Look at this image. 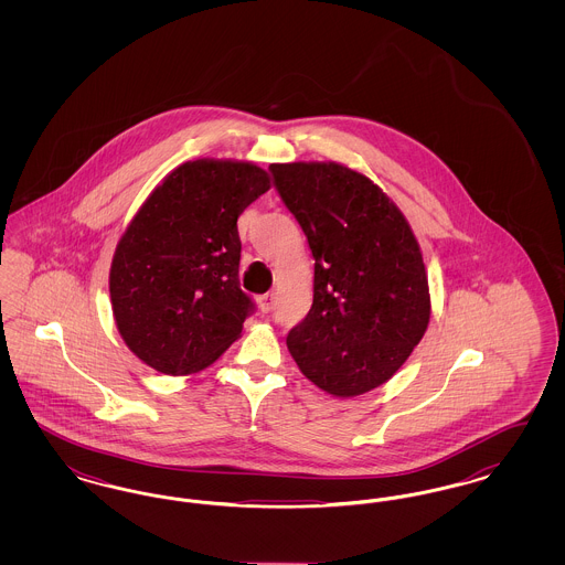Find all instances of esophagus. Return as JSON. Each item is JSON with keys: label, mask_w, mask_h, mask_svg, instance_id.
I'll return each instance as SVG.
<instances>
[{"label": "esophagus", "mask_w": 565, "mask_h": 565, "mask_svg": "<svg viewBox=\"0 0 565 565\" xmlns=\"http://www.w3.org/2000/svg\"><path fill=\"white\" fill-rule=\"evenodd\" d=\"M273 305H275V295H273V292L258 298V307H260L263 313H269L270 309H273Z\"/></svg>", "instance_id": "obj_1"}]
</instances>
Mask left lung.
<instances>
[{"label":"left lung","mask_w":565,"mask_h":565,"mask_svg":"<svg viewBox=\"0 0 565 565\" xmlns=\"http://www.w3.org/2000/svg\"><path fill=\"white\" fill-rule=\"evenodd\" d=\"M279 196L316 258L313 305L286 345L334 398L387 383L430 323V286L398 205L341 162H273Z\"/></svg>","instance_id":"1"}]
</instances>
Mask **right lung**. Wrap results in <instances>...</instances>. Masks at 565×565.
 <instances>
[{"mask_svg": "<svg viewBox=\"0 0 565 565\" xmlns=\"http://www.w3.org/2000/svg\"><path fill=\"white\" fill-rule=\"evenodd\" d=\"M270 189L247 161L182 162L141 203L109 267L114 322L162 375L199 373L242 337L252 311L239 288L237 220Z\"/></svg>", "mask_w": 565, "mask_h": 565, "instance_id": "add662e5", "label": "right lung"}]
</instances>
